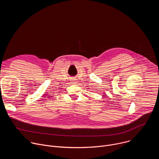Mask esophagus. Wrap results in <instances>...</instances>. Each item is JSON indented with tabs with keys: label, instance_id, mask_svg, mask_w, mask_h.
<instances>
[{
	"label": "esophagus",
	"instance_id": "esophagus-1",
	"mask_svg": "<svg viewBox=\"0 0 159 159\" xmlns=\"http://www.w3.org/2000/svg\"><path fill=\"white\" fill-rule=\"evenodd\" d=\"M71 81H72V83H73V84H75V83H76V79H72L71 80Z\"/></svg>",
	"mask_w": 159,
	"mask_h": 159
}]
</instances>
